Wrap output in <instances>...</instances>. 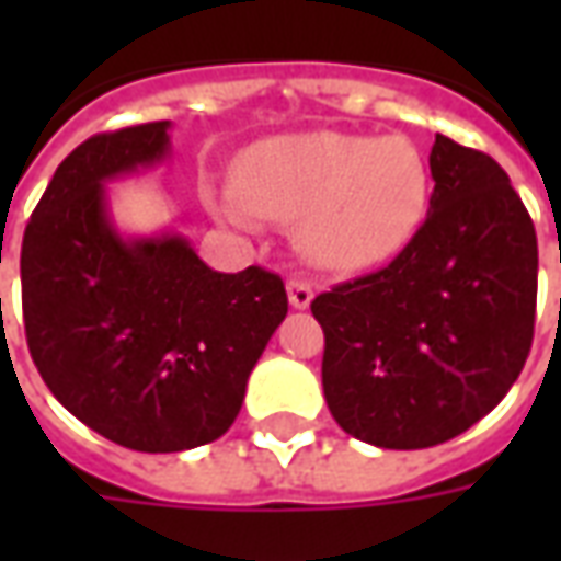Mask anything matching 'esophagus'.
Instances as JSON below:
<instances>
[{
    "label": "esophagus",
    "mask_w": 561,
    "mask_h": 561,
    "mask_svg": "<svg viewBox=\"0 0 561 561\" xmlns=\"http://www.w3.org/2000/svg\"><path fill=\"white\" fill-rule=\"evenodd\" d=\"M312 285H306V282L300 279H291L288 282V304L294 306V309H309V304H312Z\"/></svg>",
    "instance_id": "esophagus-1"
}]
</instances>
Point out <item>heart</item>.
<instances>
[{
    "instance_id": "b5f03b06",
    "label": "heart",
    "mask_w": 561,
    "mask_h": 561,
    "mask_svg": "<svg viewBox=\"0 0 561 561\" xmlns=\"http://www.w3.org/2000/svg\"><path fill=\"white\" fill-rule=\"evenodd\" d=\"M430 171L402 135L294 131L245 147L233 183L209 192L219 219L252 228L294 221V245L312 267L357 273L402 252L421 228Z\"/></svg>"
}]
</instances>
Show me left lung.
<instances>
[{
  "instance_id": "1",
  "label": "left lung",
  "mask_w": 561,
  "mask_h": 561,
  "mask_svg": "<svg viewBox=\"0 0 561 561\" xmlns=\"http://www.w3.org/2000/svg\"><path fill=\"white\" fill-rule=\"evenodd\" d=\"M430 173V213L412 243L312 300L333 421L388 450L442 445L493 412L535 333L538 237L507 173L445 135Z\"/></svg>"
}]
</instances>
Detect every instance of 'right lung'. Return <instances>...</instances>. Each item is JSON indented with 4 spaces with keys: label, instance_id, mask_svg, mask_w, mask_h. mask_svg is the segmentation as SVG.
I'll list each match as a JSON object with an SVG mask.
<instances>
[{
    "label": "right lung",
    "instance_id": "obj_1",
    "mask_svg": "<svg viewBox=\"0 0 561 561\" xmlns=\"http://www.w3.org/2000/svg\"><path fill=\"white\" fill-rule=\"evenodd\" d=\"M171 159V123L83 140L32 213L23 324L44 385L116 445L173 454L231 430L288 316L276 273L207 267L183 233H123L107 183Z\"/></svg>",
    "mask_w": 561,
    "mask_h": 561
}]
</instances>
